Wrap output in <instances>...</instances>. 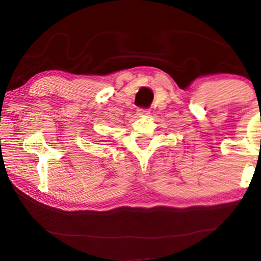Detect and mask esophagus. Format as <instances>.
<instances>
[{
  "label": "esophagus",
  "instance_id": "1",
  "mask_svg": "<svg viewBox=\"0 0 261 261\" xmlns=\"http://www.w3.org/2000/svg\"><path fill=\"white\" fill-rule=\"evenodd\" d=\"M137 113H138L139 116H146V115H148V114H149V110L148 109H138Z\"/></svg>",
  "mask_w": 261,
  "mask_h": 261
}]
</instances>
